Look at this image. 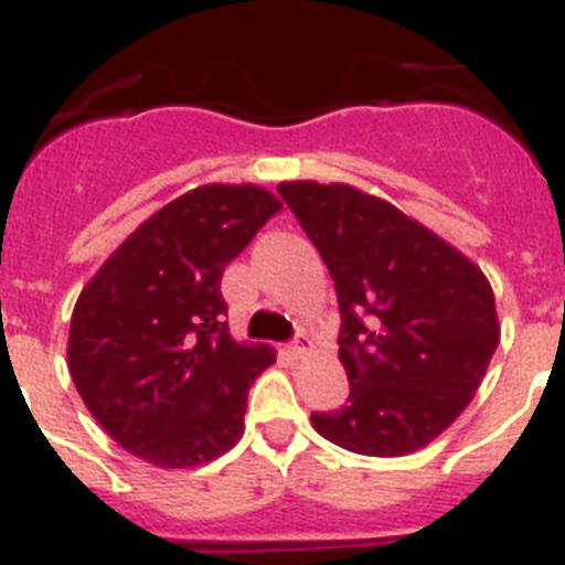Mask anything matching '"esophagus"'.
Segmentation results:
<instances>
[{"label": "esophagus", "instance_id": "obj_1", "mask_svg": "<svg viewBox=\"0 0 565 565\" xmlns=\"http://www.w3.org/2000/svg\"><path fill=\"white\" fill-rule=\"evenodd\" d=\"M289 350H292V355H296V358H303V355H310V352L316 350V341H312V335L301 332L296 341L289 343Z\"/></svg>", "mask_w": 565, "mask_h": 565}]
</instances>
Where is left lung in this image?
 I'll return each instance as SVG.
<instances>
[{"mask_svg":"<svg viewBox=\"0 0 565 565\" xmlns=\"http://www.w3.org/2000/svg\"><path fill=\"white\" fill-rule=\"evenodd\" d=\"M335 281L338 358L350 401L316 412L318 435L370 458L418 452L455 424L500 341L483 269L395 204L318 181H281Z\"/></svg>","mask_w":565,"mask_h":565,"instance_id":"8db88e82","label":"left lung"}]
</instances>
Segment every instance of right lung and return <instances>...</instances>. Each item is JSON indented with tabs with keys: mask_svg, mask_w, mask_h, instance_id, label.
I'll use <instances>...</instances> for the list:
<instances>
[{
	"mask_svg": "<svg viewBox=\"0 0 565 565\" xmlns=\"http://www.w3.org/2000/svg\"><path fill=\"white\" fill-rule=\"evenodd\" d=\"M281 210L258 184H204L127 235L85 284L67 370L121 449L159 469L210 463L244 435L247 392L276 364L224 321V267Z\"/></svg>",
	"mask_w": 565,
	"mask_h": 565,
	"instance_id": "right-lung-1",
	"label": "right lung"
}]
</instances>
